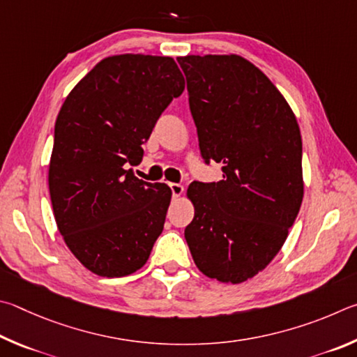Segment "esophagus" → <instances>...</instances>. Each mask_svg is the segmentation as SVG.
Returning <instances> with one entry per match:
<instances>
[{
	"label": "esophagus",
	"mask_w": 357,
	"mask_h": 357,
	"mask_svg": "<svg viewBox=\"0 0 357 357\" xmlns=\"http://www.w3.org/2000/svg\"><path fill=\"white\" fill-rule=\"evenodd\" d=\"M169 188H171L174 197H178L183 192V186L180 183H169Z\"/></svg>",
	"instance_id": "1"
}]
</instances>
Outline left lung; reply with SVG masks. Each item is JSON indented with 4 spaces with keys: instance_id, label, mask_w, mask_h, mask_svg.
Listing matches in <instances>:
<instances>
[{
    "instance_id": "8db88e82",
    "label": "left lung",
    "mask_w": 357,
    "mask_h": 357,
    "mask_svg": "<svg viewBox=\"0 0 357 357\" xmlns=\"http://www.w3.org/2000/svg\"><path fill=\"white\" fill-rule=\"evenodd\" d=\"M204 161L222 180L188 186L195 218L185 238L196 266L226 284L276 257L304 196L296 117L266 75L236 54L177 58Z\"/></svg>"
}]
</instances>
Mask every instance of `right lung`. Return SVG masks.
<instances>
[{
	"instance_id": "1",
	"label": "right lung",
	"mask_w": 357,
	"mask_h": 357,
	"mask_svg": "<svg viewBox=\"0 0 357 357\" xmlns=\"http://www.w3.org/2000/svg\"><path fill=\"white\" fill-rule=\"evenodd\" d=\"M185 79L172 58L100 61L56 119L50 197L67 248L87 270L122 278L146 265L171 202L166 183L135 177L146 142Z\"/></svg>"
}]
</instances>
